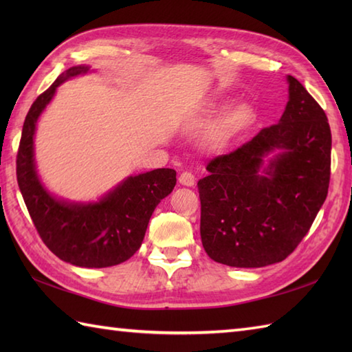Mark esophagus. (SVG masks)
Here are the masks:
<instances>
[{
  "label": "esophagus",
  "mask_w": 352,
  "mask_h": 352,
  "mask_svg": "<svg viewBox=\"0 0 352 352\" xmlns=\"http://www.w3.org/2000/svg\"><path fill=\"white\" fill-rule=\"evenodd\" d=\"M178 182H180V184L188 186V188H190V186L195 184V177H193L192 172L184 170V172H182L180 177H178Z\"/></svg>",
  "instance_id": "1"
}]
</instances>
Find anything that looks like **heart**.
Returning <instances> with one entry per match:
<instances>
[{
  "mask_svg": "<svg viewBox=\"0 0 352 352\" xmlns=\"http://www.w3.org/2000/svg\"><path fill=\"white\" fill-rule=\"evenodd\" d=\"M252 119V110L246 104H239L231 109L228 113L223 116L221 122V133L222 134H233L243 126L248 125Z\"/></svg>",
  "mask_w": 352,
  "mask_h": 352,
  "instance_id": "heart-1",
  "label": "heart"
}]
</instances>
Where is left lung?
Here are the masks:
<instances>
[{
	"label": "left lung",
	"mask_w": 352,
	"mask_h": 352,
	"mask_svg": "<svg viewBox=\"0 0 352 352\" xmlns=\"http://www.w3.org/2000/svg\"><path fill=\"white\" fill-rule=\"evenodd\" d=\"M280 119L234 151L214 157L198 182L201 242L233 267L286 258L307 234L330 184L331 130L324 109L295 77ZM278 151L270 164L263 159Z\"/></svg>",
	"instance_id": "8db88e82"
}]
</instances>
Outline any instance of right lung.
<instances>
[{
	"label": "right lung",
	"mask_w": 352,
	"mask_h": 352,
	"mask_svg": "<svg viewBox=\"0 0 352 352\" xmlns=\"http://www.w3.org/2000/svg\"><path fill=\"white\" fill-rule=\"evenodd\" d=\"M87 71V66L65 71L32 104L22 126L16 178L37 233L52 254L76 266L107 267L129 260L140 248L149 218L174 189L177 172L160 168L129 177L98 203H66L50 195L34 168L36 122L57 86Z\"/></svg>",
	"instance_id": "1"
}]
</instances>
